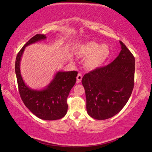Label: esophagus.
Wrapping results in <instances>:
<instances>
[{
    "instance_id": "1",
    "label": "esophagus",
    "mask_w": 152,
    "mask_h": 152,
    "mask_svg": "<svg viewBox=\"0 0 152 152\" xmlns=\"http://www.w3.org/2000/svg\"><path fill=\"white\" fill-rule=\"evenodd\" d=\"M82 78V75L80 73H78V75H77L76 79H77V82H80Z\"/></svg>"
}]
</instances>
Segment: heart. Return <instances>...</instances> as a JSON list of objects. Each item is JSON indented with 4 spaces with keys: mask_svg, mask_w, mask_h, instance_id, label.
Segmentation results:
<instances>
[{
    "mask_svg": "<svg viewBox=\"0 0 152 152\" xmlns=\"http://www.w3.org/2000/svg\"><path fill=\"white\" fill-rule=\"evenodd\" d=\"M76 53L84 58V66L87 70H94L104 65L110 57V50L107 44H99L94 41L82 43L77 48Z\"/></svg>",
    "mask_w": 152,
    "mask_h": 152,
    "instance_id": "obj_1",
    "label": "heart"
}]
</instances>
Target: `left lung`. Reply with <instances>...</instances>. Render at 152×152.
Wrapping results in <instances>:
<instances>
[{
    "instance_id": "1",
    "label": "left lung",
    "mask_w": 152,
    "mask_h": 152,
    "mask_svg": "<svg viewBox=\"0 0 152 152\" xmlns=\"http://www.w3.org/2000/svg\"><path fill=\"white\" fill-rule=\"evenodd\" d=\"M121 51L106 66L86 74L82 79L86 110L91 117L104 120L115 116L127 103L134 86L135 58L120 41Z\"/></svg>"
}]
</instances>
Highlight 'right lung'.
Segmentation results:
<instances>
[{
    "mask_svg": "<svg viewBox=\"0 0 152 152\" xmlns=\"http://www.w3.org/2000/svg\"><path fill=\"white\" fill-rule=\"evenodd\" d=\"M45 39V35L37 34L25 43L17 56L15 73L20 96L27 109L41 119L53 121L61 119L66 115L68 110L67 98L76 83L78 72H58L48 86L41 91L33 90L25 84L20 71V59L25 48Z\"/></svg>",
    "mask_w": 152,
    "mask_h": 152,
    "instance_id": "obj_1",
    "label": "right lung"
}]
</instances>
